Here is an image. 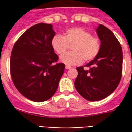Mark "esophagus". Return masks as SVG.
<instances>
[{
	"mask_svg": "<svg viewBox=\"0 0 132 132\" xmlns=\"http://www.w3.org/2000/svg\"><path fill=\"white\" fill-rule=\"evenodd\" d=\"M70 68H71V66H67V65H66V69H70Z\"/></svg>",
	"mask_w": 132,
	"mask_h": 132,
	"instance_id": "1",
	"label": "esophagus"
}]
</instances>
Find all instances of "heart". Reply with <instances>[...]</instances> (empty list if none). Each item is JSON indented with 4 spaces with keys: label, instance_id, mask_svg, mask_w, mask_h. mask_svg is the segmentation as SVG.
Here are the masks:
<instances>
[{
    "label": "heart",
    "instance_id": "b5f03b06",
    "mask_svg": "<svg viewBox=\"0 0 132 132\" xmlns=\"http://www.w3.org/2000/svg\"><path fill=\"white\" fill-rule=\"evenodd\" d=\"M68 44H72V51L63 54L60 58V62L67 66L79 64L83 60L86 62L93 60L100 51L99 40L82 28L68 29L63 36L55 35L51 40L52 48L59 55L66 51Z\"/></svg>",
    "mask_w": 132,
    "mask_h": 132
}]
</instances>
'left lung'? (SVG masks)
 <instances>
[{
    "label": "left lung",
    "mask_w": 132,
    "mask_h": 132,
    "mask_svg": "<svg viewBox=\"0 0 132 132\" xmlns=\"http://www.w3.org/2000/svg\"><path fill=\"white\" fill-rule=\"evenodd\" d=\"M101 41L100 51L94 59L86 65L84 70L77 67L78 75L75 86L81 96L90 101L106 98L117 88L123 69L121 46L110 30L99 24L96 30Z\"/></svg>",
    "instance_id": "8db88e82"
}]
</instances>
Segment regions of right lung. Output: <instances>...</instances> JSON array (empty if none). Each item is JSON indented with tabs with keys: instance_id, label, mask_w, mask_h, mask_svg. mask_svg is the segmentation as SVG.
<instances>
[{
	"instance_id": "add662e5",
	"label": "right lung",
	"mask_w": 132,
	"mask_h": 132,
	"mask_svg": "<svg viewBox=\"0 0 132 132\" xmlns=\"http://www.w3.org/2000/svg\"><path fill=\"white\" fill-rule=\"evenodd\" d=\"M55 36L52 24H36L20 37L12 49L10 72L13 84L33 101L51 98L64 74L65 65L54 64L58 60L51 46Z\"/></svg>"
}]
</instances>
